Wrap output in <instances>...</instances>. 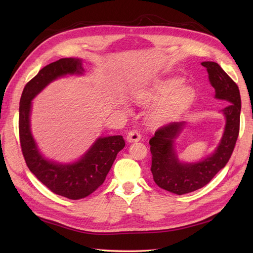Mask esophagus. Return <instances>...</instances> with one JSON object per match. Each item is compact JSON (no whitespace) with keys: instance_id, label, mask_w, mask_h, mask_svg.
Returning a JSON list of instances; mask_svg holds the SVG:
<instances>
[{"instance_id":"obj_1","label":"esophagus","mask_w":253,"mask_h":253,"mask_svg":"<svg viewBox=\"0 0 253 253\" xmlns=\"http://www.w3.org/2000/svg\"><path fill=\"white\" fill-rule=\"evenodd\" d=\"M140 138H141V135L138 131H137V129H132V131H129L126 135V139L128 142L139 141Z\"/></svg>"}]
</instances>
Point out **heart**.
<instances>
[{"instance_id": "1", "label": "heart", "mask_w": 253, "mask_h": 253, "mask_svg": "<svg viewBox=\"0 0 253 253\" xmlns=\"http://www.w3.org/2000/svg\"><path fill=\"white\" fill-rule=\"evenodd\" d=\"M182 80L172 78L159 81L147 90H140L135 95L136 100L147 103L160 100L149 114V119L154 125H163L170 121L179 112L193 101L194 90L190 86H182Z\"/></svg>"}]
</instances>
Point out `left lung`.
I'll return each instance as SVG.
<instances>
[{
	"label": "left lung",
	"mask_w": 253,
	"mask_h": 253,
	"mask_svg": "<svg viewBox=\"0 0 253 253\" xmlns=\"http://www.w3.org/2000/svg\"><path fill=\"white\" fill-rule=\"evenodd\" d=\"M209 74L215 97L228 104L223 110L226 127L223 138L212 155L195 164L180 163L174 150V139L181 132L185 122H172L159 127L150 139L152 154L151 172L155 183L171 193L182 195L201 189L227 165L240 133L241 95L237 84L217 63L203 62Z\"/></svg>",
	"instance_id": "left-lung-1"
}]
</instances>
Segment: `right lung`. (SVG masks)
Returning <instances> with one entry per match:
<instances>
[{
  "mask_svg": "<svg viewBox=\"0 0 253 253\" xmlns=\"http://www.w3.org/2000/svg\"><path fill=\"white\" fill-rule=\"evenodd\" d=\"M83 72L81 60L75 58H63L44 66L23 89L19 109L20 143L28 169L51 192L70 200H80L95 192L103 183L118 152L126 145L121 135L102 137L79 162L71 165L49 162L38 151L29 126L32 100L52 80Z\"/></svg>",
  "mask_w": 253,
  "mask_h": 253,
  "instance_id": "1",
  "label": "right lung"
}]
</instances>
